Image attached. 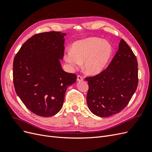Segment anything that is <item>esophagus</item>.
Listing matches in <instances>:
<instances>
[{
	"instance_id": "34e87169",
	"label": "esophagus",
	"mask_w": 152,
	"mask_h": 152,
	"mask_svg": "<svg viewBox=\"0 0 152 152\" xmlns=\"http://www.w3.org/2000/svg\"><path fill=\"white\" fill-rule=\"evenodd\" d=\"M83 80H84V77H82V75H77V80L78 81H82Z\"/></svg>"
}]
</instances>
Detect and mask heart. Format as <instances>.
I'll return each mask as SVG.
<instances>
[{"label": "heart", "mask_w": 152, "mask_h": 152, "mask_svg": "<svg viewBox=\"0 0 152 152\" xmlns=\"http://www.w3.org/2000/svg\"><path fill=\"white\" fill-rule=\"evenodd\" d=\"M112 51L108 42L99 38L90 37L77 41L73 44L72 50L65 52L64 58L71 70H76L84 61V70L90 74H96L103 70Z\"/></svg>", "instance_id": "obj_1"}]
</instances>
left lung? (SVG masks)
I'll use <instances>...</instances> for the list:
<instances>
[{"label": "left lung", "mask_w": 152, "mask_h": 152, "mask_svg": "<svg viewBox=\"0 0 152 152\" xmlns=\"http://www.w3.org/2000/svg\"><path fill=\"white\" fill-rule=\"evenodd\" d=\"M108 67L93 77H86L89 89L87 103L91 112L101 117L121 112L130 102L138 84L134 54L122 39Z\"/></svg>", "instance_id": "8db88e82"}]
</instances>
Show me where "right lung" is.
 I'll use <instances>...</instances> for the list:
<instances>
[{
  "label": "right lung",
  "mask_w": 152,
  "mask_h": 152,
  "mask_svg": "<svg viewBox=\"0 0 152 152\" xmlns=\"http://www.w3.org/2000/svg\"><path fill=\"white\" fill-rule=\"evenodd\" d=\"M65 34H37L22 45L14 58L13 83L16 94L37 115H54L63 107L67 87L77 75L64 71L59 59L65 51Z\"/></svg>",
  "instance_id": "add662e5"
}]
</instances>
